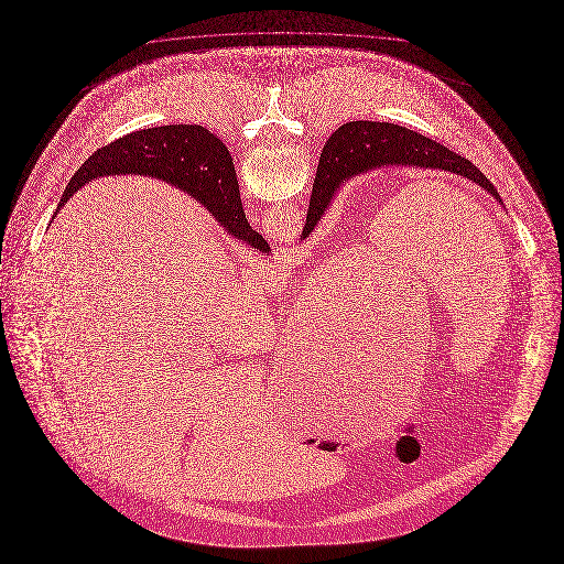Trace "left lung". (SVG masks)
Returning a JSON list of instances; mask_svg holds the SVG:
<instances>
[{
	"label": "left lung",
	"instance_id": "1",
	"mask_svg": "<svg viewBox=\"0 0 564 564\" xmlns=\"http://www.w3.org/2000/svg\"><path fill=\"white\" fill-rule=\"evenodd\" d=\"M386 163L447 170L452 174H460L477 182L481 188L495 195V199H499V193L490 184V180H486L465 156L392 122L352 120L341 124L326 140L301 236L307 238L314 231L316 223L321 220L323 212L344 180Z\"/></svg>",
	"mask_w": 564,
	"mask_h": 564
}]
</instances>
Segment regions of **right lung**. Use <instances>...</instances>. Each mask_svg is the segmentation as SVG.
Masks as SVG:
<instances>
[{"label":"right lung","instance_id":"add662e5","mask_svg":"<svg viewBox=\"0 0 564 564\" xmlns=\"http://www.w3.org/2000/svg\"><path fill=\"white\" fill-rule=\"evenodd\" d=\"M117 172H140L176 184L199 199L231 236L269 252L268 241L250 227L234 193L238 188L234 159L208 129L199 124L154 127L97 150L65 186L57 209L85 182Z\"/></svg>","mask_w":564,"mask_h":564}]
</instances>
